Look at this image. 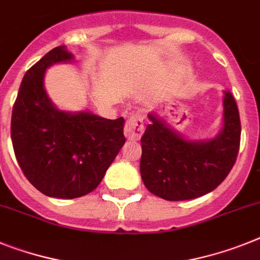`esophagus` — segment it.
Instances as JSON below:
<instances>
[{
  "mask_svg": "<svg viewBox=\"0 0 260 260\" xmlns=\"http://www.w3.org/2000/svg\"><path fill=\"white\" fill-rule=\"evenodd\" d=\"M144 134V116L141 113H132L124 126V135L129 140H140Z\"/></svg>",
  "mask_w": 260,
  "mask_h": 260,
  "instance_id": "1",
  "label": "esophagus"
}]
</instances>
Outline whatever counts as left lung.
<instances>
[{
	"mask_svg": "<svg viewBox=\"0 0 260 260\" xmlns=\"http://www.w3.org/2000/svg\"><path fill=\"white\" fill-rule=\"evenodd\" d=\"M141 137L140 172L150 193L167 201L198 198L214 190L234 167L241 144V119L230 92L223 98V129L209 141H186L160 119Z\"/></svg>",
	"mask_w": 260,
	"mask_h": 260,
	"instance_id": "left-lung-1",
	"label": "left lung"
}]
</instances>
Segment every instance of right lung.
I'll return each instance as SVG.
<instances>
[{
	"label": "right lung",
	"mask_w": 260,
	"mask_h": 260,
	"mask_svg": "<svg viewBox=\"0 0 260 260\" xmlns=\"http://www.w3.org/2000/svg\"><path fill=\"white\" fill-rule=\"evenodd\" d=\"M71 58L59 46L26 71L10 124L13 149L25 177L41 193L64 200L95 190L125 143L123 117L73 115L52 106L43 88L45 71Z\"/></svg>",
	"instance_id": "1"
}]
</instances>
